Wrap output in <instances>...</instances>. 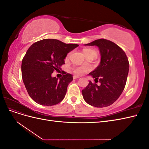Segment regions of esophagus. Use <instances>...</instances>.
Returning <instances> with one entry per match:
<instances>
[{"mask_svg": "<svg viewBox=\"0 0 149 149\" xmlns=\"http://www.w3.org/2000/svg\"><path fill=\"white\" fill-rule=\"evenodd\" d=\"M79 76H73V78L74 79H78V78H79Z\"/></svg>", "mask_w": 149, "mask_h": 149, "instance_id": "obj_1", "label": "esophagus"}]
</instances>
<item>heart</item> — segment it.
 <instances>
[{
  "mask_svg": "<svg viewBox=\"0 0 149 149\" xmlns=\"http://www.w3.org/2000/svg\"><path fill=\"white\" fill-rule=\"evenodd\" d=\"M83 52L86 56L88 55H97L96 52L93 49L91 48H87L84 49ZM70 54H68L69 56ZM91 68L88 65H82V66H74L73 67V71L74 73L77 75H83L84 73H87L89 71L91 70Z\"/></svg>",
  "mask_w": 149,
  "mask_h": 149,
  "instance_id": "obj_1",
  "label": "heart"
}]
</instances>
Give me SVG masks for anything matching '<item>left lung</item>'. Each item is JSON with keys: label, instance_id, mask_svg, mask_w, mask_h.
Instances as JSON below:
<instances>
[{"label": "left lung", "instance_id": "1", "mask_svg": "<svg viewBox=\"0 0 149 149\" xmlns=\"http://www.w3.org/2000/svg\"><path fill=\"white\" fill-rule=\"evenodd\" d=\"M84 45L97 47L101 61L88 74L100 84L89 81L88 85L82 90L84 100L96 107L109 106L118 100L125 88L129 69L127 57L118 45L106 39L96 40Z\"/></svg>", "mask_w": 149, "mask_h": 149}]
</instances>
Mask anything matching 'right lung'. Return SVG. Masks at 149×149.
<instances>
[{"label": "right lung", "mask_w": 149, "mask_h": 149, "mask_svg": "<svg viewBox=\"0 0 149 149\" xmlns=\"http://www.w3.org/2000/svg\"><path fill=\"white\" fill-rule=\"evenodd\" d=\"M78 46L55 39H43L28 49L22 62V76L26 91L35 102L53 106L63 100L73 76L65 72L58 79L52 74L61 70L67 54Z\"/></svg>", "instance_id": "right-lung-1"}]
</instances>
